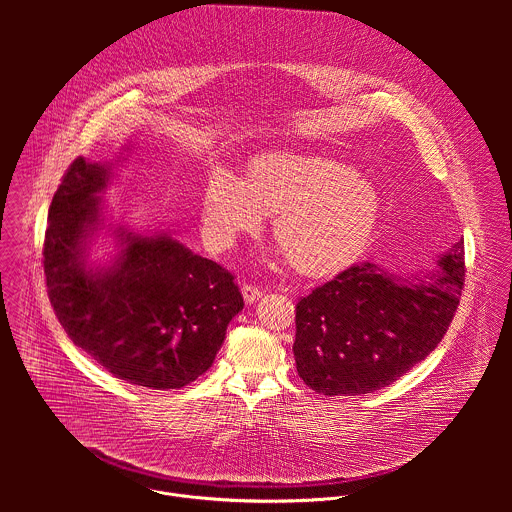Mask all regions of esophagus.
<instances>
[{"instance_id": "34e87169", "label": "esophagus", "mask_w": 512, "mask_h": 512, "mask_svg": "<svg viewBox=\"0 0 512 512\" xmlns=\"http://www.w3.org/2000/svg\"><path fill=\"white\" fill-rule=\"evenodd\" d=\"M262 290L258 286H252V284H244L242 286V295H244V301L246 303H254L256 299L262 297Z\"/></svg>"}]
</instances>
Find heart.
<instances>
[{
  "mask_svg": "<svg viewBox=\"0 0 512 512\" xmlns=\"http://www.w3.org/2000/svg\"><path fill=\"white\" fill-rule=\"evenodd\" d=\"M274 215L272 232L293 268L329 276L365 250L380 217L374 185L347 163L321 155L272 153L256 159L242 181L215 169L203 191V230L217 246Z\"/></svg>",
  "mask_w": 512,
  "mask_h": 512,
  "instance_id": "heart-1",
  "label": "heart"
}]
</instances>
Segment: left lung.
<instances>
[{"instance_id":"obj_1","label":"left lung","mask_w":512,"mask_h":512,"mask_svg":"<svg viewBox=\"0 0 512 512\" xmlns=\"http://www.w3.org/2000/svg\"><path fill=\"white\" fill-rule=\"evenodd\" d=\"M424 278L355 264L295 305L297 374L325 396L380 390L424 361L447 333L465 282L463 240Z\"/></svg>"}]
</instances>
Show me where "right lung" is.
<instances>
[{
  "label": "right lung",
  "instance_id": "right-lung-1",
  "mask_svg": "<svg viewBox=\"0 0 512 512\" xmlns=\"http://www.w3.org/2000/svg\"><path fill=\"white\" fill-rule=\"evenodd\" d=\"M110 167L76 157L53 203L43 246L47 292L76 347L116 378L151 390L205 374L244 299L234 276L169 234L116 230L112 266H88Z\"/></svg>",
  "mask_w": 512,
  "mask_h": 512
}]
</instances>
